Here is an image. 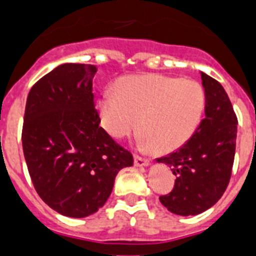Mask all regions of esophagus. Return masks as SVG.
Instances as JSON below:
<instances>
[{
  "label": "esophagus",
  "instance_id": "obj_1",
  "mask_svg": "<svg viewBox=\"0 0 256 256\" xmlns=\"http://www.w3.org/2000/svg\"><path fill=\"white\" fill-rule=\"evenodd\" d=\"M134 165L136 166H148L150 165V160L144 159L141 156H134Z\"/></svg>",
  "mask_w": 256,
  "mask_h": 256
}]
</instances>
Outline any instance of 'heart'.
<instances>
[{
    "label": "heart",
    "instance_id": "obj_1",
    "mask_svg": "<svg viewBox=\"0 0 256 256\" xmlns=\"http://www.w3.org/2000/svg\"><path fill=\"white\" fill-rule=\"evenodd\" d=\"M205 106V92L196 80L140 74L122 78L116 94L104 92L98 112L101 124L114 138H124L140 128L142 148L168 154L195 134Z\"/></svg>",
    "mask_w": 256,
    "mask_h": 256
}]
</instances>
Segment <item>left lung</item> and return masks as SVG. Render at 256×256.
Masks as SVG:
<instances>
[{
	"instance_id": "left-lung-1",
	"label": "left lung",
	"mask_w": 256,
	"mask_h": 256,
	"mask_svg": "<svg viewBox=\"0 0 256 256\" xmlns=\"http://www.w3.org/2000/svg\"><path fill=\"white\" fill-rule=\"evenodd\" d=\"M206 106L205 118L191 138L176 152L156 162L170 166L176 176L170 194L160 196L177 216H198L216 204L230 182L234 159L237 118L219 82L200 72Z\"/></svg>"
}]
</instances>
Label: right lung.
<instances>
[{
  "instance_id": "1",
  "label": "right lung",
  "mask_w": 256,
  "mask_h": 256,
  "mask_svg": "<svg viewBox=\"0 0 256 256\" xmlns=\"http://www.w3.org/2000/svg\"><path fill=\"white\" fill-rule=\"evenodd\" d=\"M88 64H62L40 78L26 98L22 151L32 182L51 209L84 218L102 208L132 154L100 126Z\"/></svg>"
}]
</instances>
